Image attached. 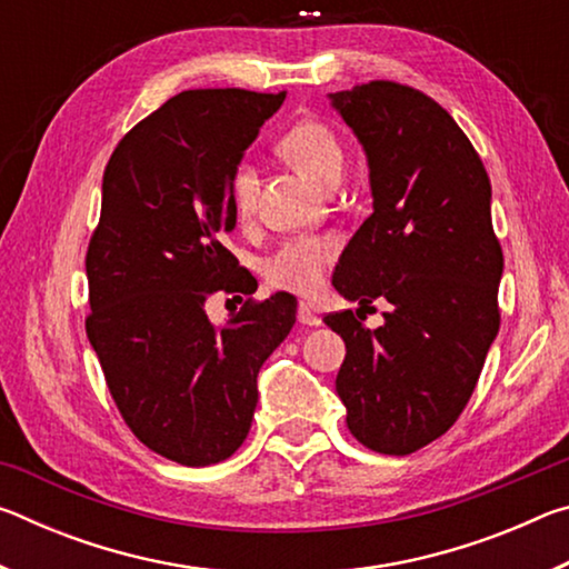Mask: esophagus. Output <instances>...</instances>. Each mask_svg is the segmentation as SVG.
<instances>
[{
	"label": "esophagus",
	"mask_w": 569,
	"mask_h": 569,
	"mask_svg": "<svg viewBox=\"0 0 569 569\" xmlns=\"http://www.w3.org/2000/svg\"><path fill=\"white\" fill-rule=\"evenodd\" d=\"M296 319H298V323H303V326H319L321 323V316L316 313L308 303H298Z\"/></svg>",
	"instance_id": "34e87169"
}]
</instances>
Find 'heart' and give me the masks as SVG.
I'll list each match as a JSON object with an SVG mask.
<instances>
[{
    "instance_id": "heart-1",
    "label": "heart",
    "mask_w": 569,
    "mask_h": 569,
    "mask_svg": "<svg viewBox=\"0 0 569 569\" xmlns=\"http://www.w3.org/2000/svg\"><path fill=\"white\" fill-rule=\"evenodd\" d=\"M281 152L303 176L323 188H333L343 172L346 152L339 134L319 120L296 122L281 138ZM230 200L238 218L256 213L258 170L250 160H240L230 172ZM336 253L339 240L331 236H298L266 258L263 276L273 288L308 296L323 283Z\"/></svg>"
}]
</instances>
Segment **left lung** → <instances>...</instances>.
Masks as SVG:
<instances>
[{
	"label": "left lung",
	"instance_id": "8db88e82",
	"mask_svg": "<svg viewBox=\"0 0 569 569\" xmlns=\"http://www.w3.org/2000/svg\"><path fill=\"white\" fill-rule=\"evenodd\" d=\"M329 98L363 146L373 198L333 288L361 307L392 303L373 332L353 311L323 319L346 343L336 391L363 447L403 457L459 419L497 339L505 258L492 186L455 118L423 92L373 80Z\"/></svg>",
	"mask_w": 569,
	"mask_h": 569
}]
</instances>
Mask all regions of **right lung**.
Returning a JSON list of instances; mask_svg holds the SVG:
<instances>
[{
    "label": "right lung",
    "mask_w": 569,
    "mask_h": 569,
    "mask_svg": "<svg viewBox=\"0 0 569 569\" xmlns=\"http://www.w3.org/2000/svg\"><path fill=\"white\" fill-rule=\"evenodd\" d=\"M283 100L180 92L124 134L102 176L84 329L132 435L186 467L243 445L258 371L296 323L288 293L246 301L223 329L206 313L216 291H256L223 246L236 228L230 172Z\"/></svg>",
    "instance_id": "1"
}]
</instances>
